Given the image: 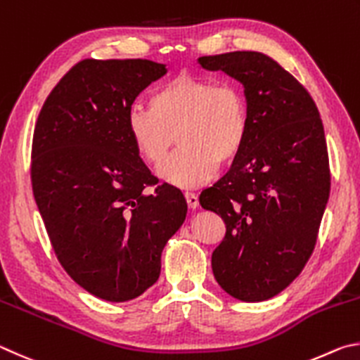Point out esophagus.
Wrapping results in <instances>:
<instances>
[{"mask_svg":"<svg viewBox=\"0 0 360 360\" xmlns=\"http://www.w3.org/2000/svg\"><path fill=\"white\" fill-rule=\"evenodd\" d=\"M185 198H186V204H188V207H190V209L194 210L199 205V198L194 193H186Z\"/></svg>","mask_w":360,"mask_h":360,"instance_id":"obj_1","label":"esophagus"}]
</instances>
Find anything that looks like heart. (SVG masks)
Wrapping results in <instances>:
<instances>
[{"label":"heart","instance_id":"heart-1","mask_svg":"<svg viewBox=\"0 0 360 360\" xmlns=\"http://www.w3.org/2000/svg\"><path fill=\"white\" fill-rule=\"evenodd\" d=\"M126 132L136 155L153 167L166 160L176 139L180 148L160 175L190 190L210 180L218 164L242 153L250 134L247 93L234 80L176 75L150 93L148 107H131Z\"/></svg>","mask_w":360,"mask_h":360}]
</instances>
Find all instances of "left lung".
<instances>
[{
  "label": "left lung",
  "mask_w": 360,
  "mask_h": 360,
  "mask_svg": "<svg viewBox=\"0 0 360 360\" xmlns=\"http://www.w3.org/2000/svg\"><path fill=\"white\" fill-rule=\"evenodd\" d=\"M199 65L240 82L250 104L242 153L199 196L226 224L213 275L232 297L267 300L297 278L316 245L330 193L323 120L305 86L269 55L229 52Z\"/></svg>",
  "instance_id": "1"
}]
</instances>
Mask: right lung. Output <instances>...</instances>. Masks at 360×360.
I'll return each mask as SVG.
<instances>
[{"label":"right lung","instance_id":"obj_1","mask_svg":"<svg viewBox=\"0 0 360 360\" xmlns=\"http://www.w3.org/2000/svg\"><path fill=\"white\" fill-rule=\"evenodd\" d=\"M150 60H82L44 103L31 147V185L68 275L109 302L136 299L161 272L162 248L185 221L186 200L158 184L136 155L126 113L166 74Z\"/></svg>","mask_w":360,"mask_h":360}]
</instances>
